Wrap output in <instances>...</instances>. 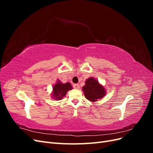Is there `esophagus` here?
I'll return each instance as SVG.
<instances>
[{
	"label": "esophagus",
	"mask_w": 153,
	"mask_h": 153,
	"mask_svg": "<svg viewBox=\"0 0 153 153\" xmlns=\"http://www.w3.org/2000/svg\"><path fill=\"white\" fill-rule=\"evenodd\" d=\"M73 87L75 88V89H79V88H80V85H79V84H74V85H73Z\"/></svg>",
	"instance_id": "esophagus-1"
}]
</instances>
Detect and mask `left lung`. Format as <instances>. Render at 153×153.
<instances>
[{"label": "left lung", "mask_w": 153, "mask_h": 153, "mask_svg": "<svg viewBox=\"0 0 153 153\" xmlns=\"http://www.w3.org/2000/svg\"><path fill=\"white\" fill-rule=\"evenodd\" d=\"M85 98L92 102L102 98L106 94L104 87L93 78H89L85 81V85L82 87Z\"/></svg>", "instance_id": "8db88e82"}]
</instances>
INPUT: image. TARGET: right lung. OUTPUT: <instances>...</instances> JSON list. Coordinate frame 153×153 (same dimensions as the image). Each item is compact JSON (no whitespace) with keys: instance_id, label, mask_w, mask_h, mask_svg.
<instances>
[{"instance_id":"add662e5","label":"right lung","mask_w":153,"mask_h":153,"mask_svg":"<svg viewBox=\"0 0 153 153\" xmlns=\"http://www.w3.org/2000/svg\"><path fill=\"white\" fill-rule=\"evenodd\" d=\"M73 87L69 83L62 84L60 81H57V84L53 87V96L55 100H61L65 96L69 90H71Z\"/></svg>"}]
</instances>
